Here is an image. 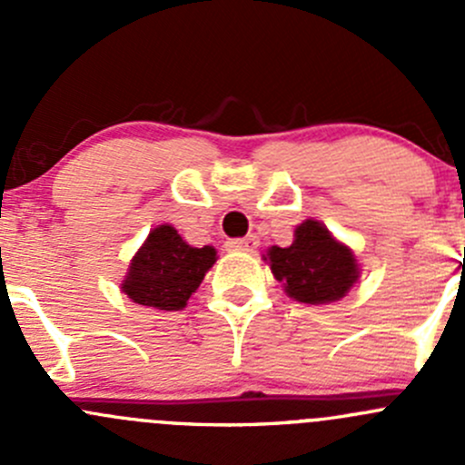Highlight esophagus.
I'll return each instance as SVG.
<instances>
[{
    "label": "esophagus",
    "mask_w": 465,
    "mask_h": 465,
    "mask_svg": "<svg viewBox=\"0 0 465 465\" xmlns=\"http://www.w3.org/2000/svg\"><path fill=\"white\" fill-rule=\"evenodd\" d=\"M259 247V238L247 236V238H233L227 242L229 252H254Z\"/></svg>",
    "instance_id": "34e87169"
}]
</instances>
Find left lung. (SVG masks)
I'll list each match as a JSON object with an SVG mask.
<instances>
[{"mask_svg": "<svg viewBox=\"0 0 465 465\" xmlns=\"http://www.w3.org/2000/svg\"><path fill=\"white\" fill-rule=\"evenodd\" d=\"M262 261L290 299L311 306L340 302L360 279L353 252L317 220L299 224L292 245L270 247Z\"/></svg>", "mask_w": 465, "mask_h": 465, "instance_id": "1", "label": "left lung"}]
</instances>
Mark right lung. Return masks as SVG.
<instances>
[{"mask_svg": "<svg viewBox=\"0 0 465 465\" xmlns=\"http://www.w3.org/2000/svg\"><path fill=\"white\" fill-rule=\"evenodd\" d=\"M215 259L211 245L191 247L175 227L159 224L134 254L121 290L139 306L182 311Z\"/></svg>", "mask_w": 465, "mask_h": 465, "instance_id": "add662e5", "label": "right lung"}]
</instances>
